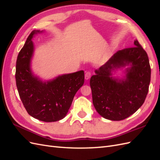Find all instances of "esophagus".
Here are the masks:
<instances>
[{"instance_id":"1","label":"esophagus","mask_w":160,"mask_h":160,"mask_svg":"<svg viewBox=\"0 0 160 160\" xmlns=\"http://www.w3.org/2000/svg\"><path fill=\"white\" fill-rule=\"evenodd\" d=\"M91 72L89 71H87V72H85V79L86 80H88V79L90 78V77H91Z\"/></svg>"}]
</instances>
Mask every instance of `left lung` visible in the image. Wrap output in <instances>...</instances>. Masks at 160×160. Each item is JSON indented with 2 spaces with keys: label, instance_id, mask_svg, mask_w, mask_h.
<instances>
[{
  "label": "left lung",
  "instance_id": "left-lung-1",
  "mask_svg": "<svg viewBox=\"0 0 160 160\" xmlns=\"http://www.w3.org/2000/svg\"><path fill=\"white\" fill-rule=\"evenodd\" d=\"M135 46L118 51L91 77L90 86L94 107L105 119L121 121L133 114L144 103L151 79L148 56L138 40ZM132 63L127 79L110 78L115 67Z\"/></svg>",
  "mask_w": 160,
  "mask_h": 160
}]
</instances>
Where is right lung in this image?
Masks as SVG:
<instances>
[{
    "instance_id": "obj_1",
    "label": "right lung",
    "mask_w": 160,
    "mask_h": 160,
    "mask_svg": "<svg viewBox=\"0 0 160 160\" xmlns=\"http://www.w3.org/2000/svg\"><path fill=\"white\" fill-rule=\"evenodd\" d=\"M34 31L28 35L18 52L16 62V84L22 103L32 118L45 122H53L64 118L71 107L77 91L84 83L83 71L58 77L42 83L33 77L30 61L33 52L31 38Z\"/></svg>"
}]
</instances>
